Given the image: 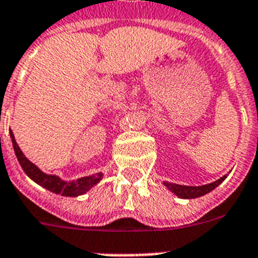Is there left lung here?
Instances as JSON below:
<instances>
[{"label": "left lung", "instance_id": "1", "mask_svg": "<svg viewBox=\"0 0 258 258\" xmlns=\"http://www.w3.org/2000/svg\"><path fill=\"white\" fill-rule=\"evenodd\" d=\"M227 179V176L220 177L219 180L213 181V183L204 184V185H181V184H175V183H168V181H163L165 187L168 188L173 195H176L177 198L180 199H196L200 196L209 194L211 190H213L216 187H219L220 184L223 183L224 180Z\"/></svg>", "mask_w": 258, "mask_h": 258}]
</instances>
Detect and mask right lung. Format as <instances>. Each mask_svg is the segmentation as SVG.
<instances>
[{"label": "right lung", "instance_id": "add662e5", "mask_svg": "<svg viewBox=\"0 0 258 258\" xmlns=\"http://www.w3.org/2000/svg\"><path fill=\"white\" fill-rule=\"evenodd\" d=\"M10 139H12V144H13L14 154H16L18 162H20L21 167L25 171L27 176L30 177L33 181L41 185V187L46 188L50 192L56 195H62V196H68V198H78L81 195L86 194L87 190H90L94 185L99 183L100 180L103 179V173L98 172L95 175H90V176L79 177L77 180H63L60 179L56 175H49L45 173L42 169H39L34 163H31L29 159L24 155V152L21 151L20 146L17 144L16 138L13 135V131L9 130Z\"/></svg>", "mask_w": 258, "mask_h": 258}]
</instances>
